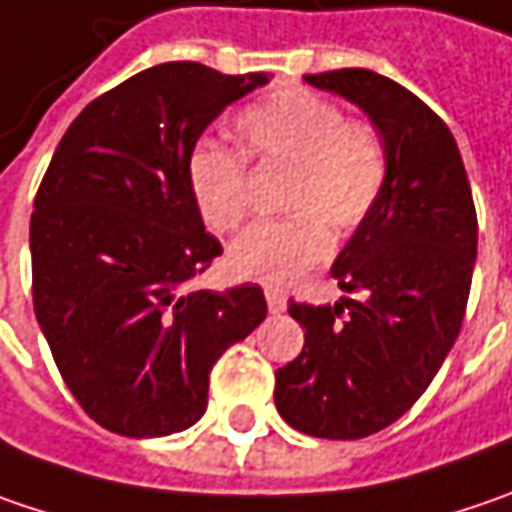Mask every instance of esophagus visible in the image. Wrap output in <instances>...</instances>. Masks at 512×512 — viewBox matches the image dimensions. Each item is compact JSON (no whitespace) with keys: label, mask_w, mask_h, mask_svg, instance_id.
Here are the masks:
<instances>
[{"label":"esophagus","mask_w":512,"mask_h":512,"mask_svg":"<svg viewBox=\"0 0 512 512\" xmlns=\"http://www.w3.org/2000/svg\"><path fill=\"white\" fill-rule=\"evenodd\" d=\"M263 295H266V304H269V310H272V313H281V310L286 307V292L281 289V286L266 284L263 286Z\"/></svg>","instance_id":"obj_1"}]
</instances>
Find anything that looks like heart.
I'll list each match as a JSON object with an SVG mask.
<instances>
[{
  "instance_id": "1",
  "label": "heart",
  "mask_w": 512,
  "mask_h": 512,
  "mask_svg": "<svg viewBox=\"0 0 512 512\" xmlns=\"http://www.w3.org/2000/svg\"><path fill=\"white\" fill-rule=\"evenodd\" d=\"M234 133L249 159L263 167H292L284 223L246 231L228 252V266L252 281H292L330 252V229L347 237L374 214L388 182V153L371 124L345 121L333 101L310 89H281L246 106ZM188 191L202 223L228 234L246 223V162L214 141H202L188 159Z\"/></svg>"
}]
</instances>
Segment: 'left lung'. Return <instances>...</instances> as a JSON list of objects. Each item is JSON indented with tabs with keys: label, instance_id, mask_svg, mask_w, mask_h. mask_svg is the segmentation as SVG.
Returning a JSON list of instances; mask_svg holds the SVG:
<instances>
[{
	"label": "left lung",
	"instance_id": "left-lung-1",
	"mask_svg": "<svg viewBox=\"0 0 512 512\" xmlns=\"http://www.w3.org/2000/svg\"><path fill=\"white\" fill-rule=\"evenodd\" d=\"M356 104L388 153L374 214L330 266L362 301H289L304 350L275 371V406L304 435L359 440L420 400L464 324L478 220L449 127L417 95L371 69L304 77Z\"/></svg>",
	"mask_w": 512,
	"mask_h": 512
}]
</instances>
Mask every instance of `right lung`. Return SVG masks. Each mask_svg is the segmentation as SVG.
Wrapping results in <instances>:
<instances>
[{
	"label": "right lung",
	"instance_id": "right-lung-1",
	"mask_svg": "<svg viewBox=\"0 0 512 512\" xmlns=\"http://www.w3.org/2000/svg\"><path fill=\"white\" fill-rule=\"evenodd\" d=\"M266 72L144 69L60 138L31 214L34 313L83 411L124 437H165L208 408V374L266 318L257 284H185L223 255L188 191L205 127Z\"/></svg>",
	"mask_w": 512,
	"mask_h": 512
}]
</instances>
